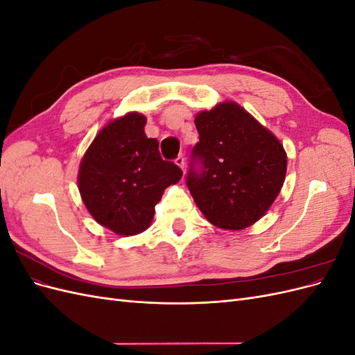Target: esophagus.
<instances>
[{
	"label": "esophagus",
	"instance_id": "1",
	"mask_svg": "<svg viewBox=\"0 0 355 355\" xmlns=\"http://www.w3.org/2000/svg\"><path fill=\"white\" fill-rule=\"evenodd\" d=\"M175 163L182 168V170H185V157L184 155H178L176 157V159H175Z\"/></svg>",
	"mask_w": 355,
	"mask_h": 355
}]
</instances>
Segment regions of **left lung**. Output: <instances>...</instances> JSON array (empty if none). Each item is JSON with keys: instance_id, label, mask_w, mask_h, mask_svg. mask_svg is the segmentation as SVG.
<instances>
[{"instance_id": "1", "label": "left lung", "mask_w": 355, "mask_h": 355, "mask_svg": "<svg viewBox=\"0 0 355 355\" xmlns=\"http://www.w3.org/2000/svg\"><path fill=\"white\" fill-rule=\"evenodd\" d=\"M187 185L214 227L243 230L259 220L280 192L287 157L280 141L245 112L225 102L196 116Z\"/></svg>"}]
</instances>
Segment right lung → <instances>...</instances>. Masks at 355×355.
Instances as JSON below:
<instances>
[{"mask_svg":"<svg viewBox=\"0 0 355 355\" xmlns=\"http://www.w3.org/2000/svg\"><path fill=\"white\" fill-rule=\"evenodd\" d=\"M145 116L132 112L103 127L85 153L78 188L85 207L120 235L145 231L164 189L182 170L161 158L157 139L146 137Z\"/></svg>","mask_w":355,"mask_h":355,"instance_id":"obj_1","label":"right lung"}]
</instances>
